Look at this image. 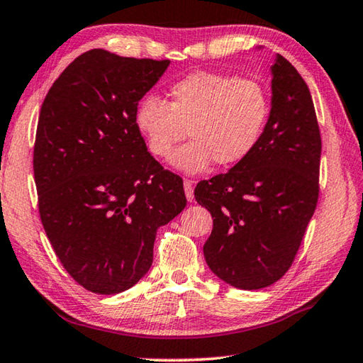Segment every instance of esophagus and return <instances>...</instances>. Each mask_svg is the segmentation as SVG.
Wrapping results in <instances>:
<instances>
[{
    "label": "esophagus",
    "mask_w": 363,
    "mask_h": 363,
    "mask_svg": "<svg viewBox=\"0 0 363 363\" xmlns=\"http://www.w3.org/2000/svg\"><path fill=\"white\" fill-rule=\"evenodd\" d=\"M193 180H188L185 178V182H183V186H185V194H186V199L188 201H193L194 199V191H193Z\"/></svg>",
    "instance_id": "obj_1"
}]
</instances>
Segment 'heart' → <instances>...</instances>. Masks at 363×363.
Segmentation results:
<instances>
[{"label": "heart", "mask_w": 363, "mask_h": 363, "mask_svg": "<svg viewBox=\"0 0 363 363\" xmlns=\"http://www.w3.org/2000/svg\"><path fill=\"white\" fill-rule=\"evenodd\" d=\"M269 116V94L261 82L199 71L169 89V100L146 97L135 123L149 152L170 159L186 135L193 139L174 155V165L198 174L214 162L230 167L258 144Z\"/></svg>", "instance_id": "b5f03b06"}]
</instances>
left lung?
Returning a JSON list of instances; mask_svg holds the SVG:
<instances>
[{
	"mask_svg": "<svg viewBox=\"0 0 363 363\" xmlns=\"http://www.w3.org/2000/svg\"><path fill=\"white\" fill-rule=\"evenodd\" d=\"M271 69L272 107L258 144L227 174L194 188L214 222L206 263L243 291L286 274L320 196L321 135L308 86L281 55Z\"/></svg>",
	"mask_w": 363,
	"mask_h": 363,
	"instance_id": "8db88e82",
	"label": "left lung"
}]
</instances>
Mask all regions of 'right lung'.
Returning a JSON list of instances; mask_svg holds the SVG:
<instances>
[{
  "mask_svg": "<svg viewBox=\"0 0 363 363\" xmlns=\"http://www.w3.org/2000/svg\"><path fill=\"white\" fill-rule=\"evenodd\" d=\"M169 63L89 50L42 104L38 213L61 264L94 294L135 286L152 264L159 227L186 206L183 180L147 152L135 123L139 100Z\"/></svg>",
  "mask_w": 363,
  "mask_h": 363,
  "instance_id": "obj_1",
  "label": "right lung"
}]
</instances>
